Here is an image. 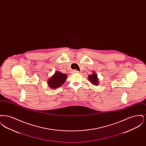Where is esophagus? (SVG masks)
<instances>
[{
    "label": "esophagus",
    "mask_w": 146,
    "mask_h": 146,
    "mask_svg": "<svg viewBox=\"0 0 146 146\" xmlns=\"http://www.w3.org/2000/svg\"><path fill=\"white\" fill-rule=\"evenodd\" d=\"M73 72L74 73H79V71L77 70H74L73 71Z\"/></svg>",
    "instance_id": "esophagus-1"
}]
</instances>
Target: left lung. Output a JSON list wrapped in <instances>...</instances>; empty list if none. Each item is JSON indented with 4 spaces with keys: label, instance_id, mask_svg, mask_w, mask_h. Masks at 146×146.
I'll return each instance as SVG.
<instances>
[{
    "label": "left lung",
    "instance_id": "8db88e82",
    "mask_svg": "<svg viewBox=\"0 0 146 146\" xmlns=\"http://www.w3.org/2000/svg\"><path fill=\"white\" fill-rule=\"evenodd\" d=\"M89 80H90L91 83L94 85H98V78H97V76H96V74L94 73L93 74L91 75H89L88 76Z\"/></svg>",
    "mask_w": 146,
    "mask_h": 146
}]
</instances>
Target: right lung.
Listing matches in <instances>:
<instances>
[{"mask_svg": "<svg viewBox=\"0 0 146 146\" xmlns=\"http://www.w3.org/2000/svg\"><path fill=\"white\" fill-rule=\"evenodd\" d=\"M67 76L60 72H56L55 74L50 78L48 80V85L51 88L56 89L60 87L66 81Z\"/></svg>", "mask_w": 146, "mask_h": 146, "instance_id": "right-lung-1", "label": "right lung"}]
</instances>
